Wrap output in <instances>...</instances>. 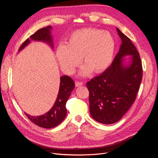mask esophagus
I'll return each mask as SVG.
<instances>
[{
    "mask_svg": "<svg viewBox=\"0 0 158 158\" xmlns=\"http://www.w3.org/2000/svg\"><path fill=\"white\" fill-rule=\"evenodd\" d=\"M82 85H83V83L82 82H76V87H79V86H81Z\"/></svg>",
    "mask_w": 158,
    "mask_h": 158,
    "instance_id": "1",
    "label": "esophagus"
}]
</instances>
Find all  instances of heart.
<instances>
[{
    "label": "heart",
    "mask_w": 158,
    "mask_h": 158,
    "mask_svg": "<svg viewBox=\"0 0 158 158\" xmlns=\"http://www.w3.org/2000/svg\"><path fill=\"white\" fill-rule=\"evenodd\" d=\"M115 42L110 32L97 29H81L73 32L67 44H60L56 56L62 70L73 74L81 62L85 64L79 72L86 77L93 71L101 73L109 67L113 61Z\"/></svg>",
    "instance_id": "obj_1"
}]
</instances>
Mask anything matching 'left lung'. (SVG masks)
<instances>
[{
	"instance_id": "8db88e82",
	"label": "left lung",
	"mask_w": 158,
	"mask_h": 158,
	"mask_svg": "<svg viewBox=\"0 0 158 158\" xmlns=\"http://www.w3.org/2000/svg\"><path fill=\"white\" fill-rule=\"evenodd\" d=\"M117 31L121 39L118 52L108 69L86 84L90 114L103 124H112L122 118L135 102L142 79L138 51L128 37L118 28Z\"/></svg>"
}]
</instances>
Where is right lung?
<instances>
[{"label":"right lung","mask_w":158,"mask_h":158,"mask_svg":"<svg viewBox=\"0 0 158 158\" xmlns=\"http://www.w3.org/2000/svg\"><path fill=\"white\" fill-rule=\"evenodd\" d=\"M52 26H47L37 31L22 44L19 50V52L27 47L31 41H42L46 43L54 49L53 37L52 35ZM75 88V82L69 76H63L60 77L59 92L56 102L52 108L44 114L31 116L25 113L27 118L36 126L45 129H51L61 123L66 115V103Z\"/></svg>","instance_id":"add662e5"}]
</instances>
